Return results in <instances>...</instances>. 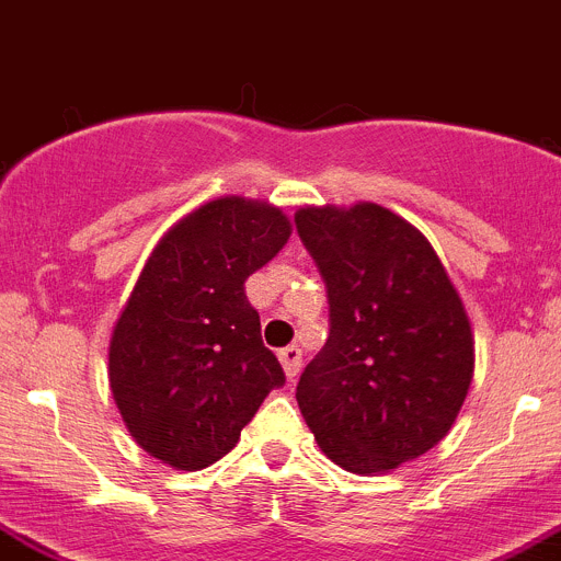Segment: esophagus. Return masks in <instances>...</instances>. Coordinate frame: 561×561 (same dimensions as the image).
Wrapping results in <instances>:
<instances>
[{"instance_id": "esophagus-1", "label": "esophagus", "mask_w": 561, "mask_h": 561, "mask_svg": "<svg viewBox=\"0 0 561 561\" xmlns=\"http://www.w3.org/2000/svg\"><path fill=\"white\" fill-rule=\"evenodd\" d=\"M279 363L282 368H285V376L287 379H296L298 370H301V348L298 345H285L279 352Z\"/></svg>"}]
</instances>
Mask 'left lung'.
Returning <instances> with one entry per match:
<instances>
[{"instance_id": "8db88e82", "label": "left lung", "mask_w": 561, "mask_h": 561, "mask_svg": "<svg viewBox=\"0 0 561 561\" xmlns=\"http://www.w3.org/2000/svg\"><path fill=\"white\" fill-rule=\"evenodd\" d=\"M329 298L327 345L296 387L329 459L376 476L446 437L473 379V332L457 287L412 224L359 202L296 213Z\"/></svg>"}]
</instances>
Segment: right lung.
<instances>
[{"label": "right lung", "instance_id": "right-lung-1", "mask_svg": "<svg viewBox=\"0 0 561 561\" xmlns=\"http://www.w3.org/2000/svg\"><path fill=\"white\" fill-rule=\"evenodd\" d=\"M287 238L279 207L227 196L154 245L110 337L115 407L151 457L180 470L218 462L285 385L243 285Z\"/></svg>", "mask_w": 561, "mask_h": 561}]
</instances>
